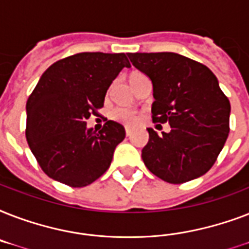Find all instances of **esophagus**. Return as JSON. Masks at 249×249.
Returning <instances> with one entry per match:
<instances>
[{"label": "esophagus", "mask_w": 249, "mask_h": 249, "mask_svg": "<svg viewBox=\"0 0 249 249\" xmlns=\"http://www.w3.org/2000/svg\"><path fill=\"white\" fill-rule=\"evenodd\" d=\"M125 134H126V136H132V129L130 128H125Z\"/></svg>", "instance_id": "34e87169"}]
</instances>
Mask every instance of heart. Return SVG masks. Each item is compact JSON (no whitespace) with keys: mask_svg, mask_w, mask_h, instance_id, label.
<instances>
[{"mask_svg":"<svg viewBox=\"0 0 249 249\" xmlns=\"http://www.w3.org/2000/svg\"><path fill=\"white\" fill-rule=\"evenodd\" d=\"M138 75H141V73H134L132 76V79ZM111 117L117 123L126 125V126H134L141 120V115L137 111H133L130 108H124V107H117V108L113 109L111 112Z\"/></svg>","mask_w":249,"mask_h":249,"instance_id":"b5f03b06","label":"heart"}]
</instances>
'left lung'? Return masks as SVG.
Masks as SVG:
<instances>
[{"instance_id": "8db88e82", "label": "left lung", "mask_w": 249, "mask_h": 249, "mask_svg": "<svg viewBox=\"0 0 249 249\" xmlns=\"http://www.w3.org/2000/svg\"><path fill=\"white\" fill-rule=\"evenodd\" d=\"M133 66L154 86L152 121L169 123L170 132L147 128L144 165L169 183L205 174L228 140L230 102L207 66L176 53H128Z\"/></svg>"}]
</instances>
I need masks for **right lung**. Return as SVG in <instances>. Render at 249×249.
Returning a JSON list of instances; mask_svg holds the SVG:
<instances>
[{
	"mask_svg": "<svg viewBox=\"0 0 249 249\" xmlns=\"http://www.w3.org/2000/svg\"><path fill=\"white\" fill-rule=\"evenodd\" d=\"M124 67V53H79L52 64L27 101L25 137L41 169L71 187L101 177L125 138L124 126L108 120L102 130L85 119L103 107L111 83Z\"/></svg>",
	"mask_w": 249,
	"mask_h": 249,
	"instance_id": "right-lung-1",
	"label": "right lung"
}]
</instances>
